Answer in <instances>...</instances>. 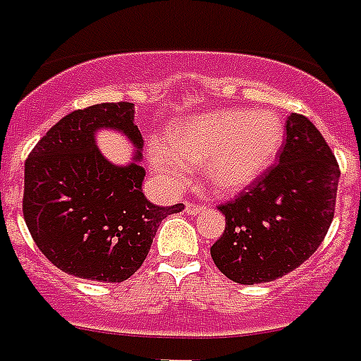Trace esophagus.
Instances as JSON below:
<instances>
[{
	"label": "esophagus",
	"mask_w": 361,
	"mask_h": 361,
	"mask_svg": "<svg viewBox=\"0 0 361 361\" xmlns=\"http://www.w3.org/2000/svg\"><path fill=\"white\" fill-rule=\"evenodd\" d=\"M203 204L195 203V201H186V204H184V210H186V214L190 216H195L199 214V212H203Z\"/></svg>",
	"instance_id": "obj_1"
}]
</instances>
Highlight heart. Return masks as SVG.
I'll list each match as a JSON object with an SVG mask.
<instances>
[{
  "mask_svg": "<svg viewBox=\"0 0 361 361\" xmlns=\"http://www.w3.org/2000/svg\"><path fill=\"white\" fill-rule=\"evenodd\" d=\"M285 126L274 111L220 109L178 125L171 141L149 147L152 169L173 192L190 183L194 166L218 194H235L272 166L283 145Z\"/></svg>",
  "mask_w": 361,
  "mask_h": 361,
  "instance_id": "heart-1",
  "label": "heart"
}]
</instances>
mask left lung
Here are the masks:
<instances>
[{"instance_id": "1", "label": "left lung", "mask_w": 361, "mask_h": 361, "mask_svg": "<svg viewBox=\"0 0 361 361\" xmlns=\"http://www.w3.org/2000/svg\"><path fill=\"white\" fill-rule=\"evenodd\" d=\"M339 164L307 117L285 125L278 164L227 203L212 261L235 283H267L293 272L321 246L336 212Z\"/></svg>"}]
</instances>
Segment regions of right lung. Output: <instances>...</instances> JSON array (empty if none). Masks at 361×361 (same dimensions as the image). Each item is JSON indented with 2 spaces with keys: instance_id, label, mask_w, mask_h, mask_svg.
<instances>
[{
  "instance_id": "1",
  "label": "right lung",
  "mask_w": 361,
  "mask_h": 361,
  "mask_svg": "<svg viewBox=\"0 0 361 361\" xmlns=\"http://www.w3.org/2000/svg\"><path fill=\"white\" fill-rule=\"evenodd\" d=\"M125 132L141 149L134 104L104 102L76 109L46 132L25 160V226L51 264L76 278L119 283L143 264L160 221L184 209L157 207L141 192L140 164L111 166L94 130ZM140 158V152L137 157Z\"/></svg>"
}]
</instances>
